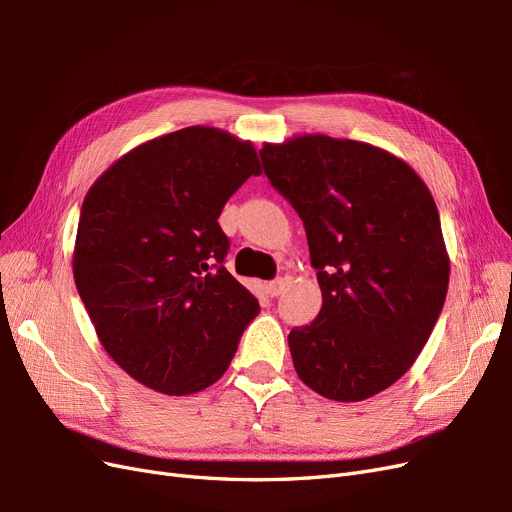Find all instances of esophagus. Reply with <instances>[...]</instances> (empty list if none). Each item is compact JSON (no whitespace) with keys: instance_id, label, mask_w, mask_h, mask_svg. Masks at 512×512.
Returning a JSON list of instances; mask_svg holds the SVG:
<instances>
[{"instance_id":"obj_1","label":"esophagus","mask_w":512,"mask_h":512,"mask_svg":"<svg viewBox=\"0 0 512 512\" xmlns=\"http://www.w3.org/2000/svg\"><path fill=\"white\" fill-rule=\"evenodd\" d=\"M286 288V280L284 277H277V280H271L267 284V292L271 294V297H277V294H282V290Z\"/></svg>"}]
</instances>
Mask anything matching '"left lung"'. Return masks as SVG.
Returning <instances> with one entry per match:
<instances>
[{
    "label": "left lung",
    "mask_w": 512,
    "mask_h": 512,
    "mask_svg": "<svg viewBox=\"0 0 512 512\" xmlns=\"http://www.w3.org/2000/svg\"><path fill=\"white\" fill-rule=\"evenodd\" d=\"M262 170L303 220L322 307L288 335L294 369L333 401L389 389L416 361L448 290L438 207L389 151L312 134L265 145Z\"/></svg>",
    "instance_id": "left-lung-1"
}]
</instances>
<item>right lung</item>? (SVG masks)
I'll list each match as a JSON object with an SVG mask.
<instances>
[{"mask_svg": "<svg viewBox=\"0 0 512 512\" xmlns=\"http://www.w3.org/2000/svg\"><path fill=\"white\" fill-rule=\"evenodd\" d=\"M260 166L252 143L192 126L132 149L91 185L74 282L111 359L166 395L224 376L260 312L224 260L226 200Z\"/></svg>", "mask_w": 512, "mask_h": 512, "instance_id": "obj_1", "label": "right lung"}]
</instances>
